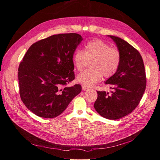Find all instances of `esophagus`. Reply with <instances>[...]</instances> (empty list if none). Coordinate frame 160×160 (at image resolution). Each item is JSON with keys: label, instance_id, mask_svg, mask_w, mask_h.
I'll return each instance as SVG.
<instances>
[{"label": "esophagus", "instance_id": "34e87169", "mask_svg": "<svg viewBox=\"0 0 160 160\" xmlns=\"http://www.w3.org/2000/svg\"><path fill=\"white\" fill-rule=\"evenodd\" d=\"M82 90L83 91H87L88 89H89V88L87 86H85V85L82 84Z\"/></svg>", "mask_w": 160, "mask_h": 160}]
</instances>
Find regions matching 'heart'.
Instances as JSON below:
<instances>
[{
    "instance_id": "1",
    "label": "heart",
    "mask_w": 160,
    "mask_h": 160,
    "mask_svg": "<svg viewBox=\"0 0 160 160\" xmlns=\"http://www.w3.org/2000/svg\"><path fill=\"white\" fill-rule=\"evenodd\" d=\"M121 60L120 52L117 48H111L100 39L88 42L84 45V50H76L72 61L78 71H82L88 61L91 69L79 73L77 80L87 87H92L102 80L103 76L108 78L116 73Z\"/></svg>"
}]
</instances>
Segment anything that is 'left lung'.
Here are the masks:
<instances>
[{"label":"left lung","instance_id":"left-lung-1","mask_svg":"<svg viewBox=\"0 0 160 160\" xmlns=\"http://www.w3.org/2000/svg\"><path fill=\"white\" fill-rule=\"evenodd\" d=\"M117 45L121 56L118 70L105 83L112 84L111 94L98 91L96 111L108 119L117 120L131 113L138 105L146 88V74L139 52L126 41L108 35Z\"/></svg>","mask_w":160,"mask_h":160}]
</instances>
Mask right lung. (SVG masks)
Wrapping results in <instances>:
<instances>
[{
  "label": "right lung",
  "mask_w": 160,
  "mask_h": 160,
  "mask_svg": "<svg viewBox=\"0 0 160 160\" xmlns=\"http://www.w3.org/2000/svg\"><path fill=\"white\" fill-rule=\"evenodd\" d=\"M82 39L77 33L54 35L33 43L25 54L18 68L20 95L37 116L57 117L81 92L80 84L66 85L75 78L72 58Z\"/></svg>",
  "instance_id": "right-lung-1"
}]
</instances>
